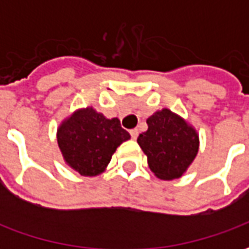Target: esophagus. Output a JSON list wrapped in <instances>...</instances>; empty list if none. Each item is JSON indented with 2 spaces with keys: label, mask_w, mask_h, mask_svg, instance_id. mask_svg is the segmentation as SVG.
<instances>
[{
  "label": "esophagus",
  "mask_w": 249,
  "mask_h": 249,
  "mask_svg": "<svg viewBox=\"0 0 249 249\" xmlns=\"http://www.w3.org/2000/svg\"><path fill=\"white\" fill-rule=\"evenodd\" d=\"M130 136H132V139H137V136H139V130L137 129H132L129 132Z\"/></svg>",
  "instance_id": "1"
}]
</instances>
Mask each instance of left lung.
<instances>
[{
  "instance_id": "8db88e82",
  "label": "left lung",
  "mask_w": 249,
  "mask_h": 249,
  "mask_svg": "<svg viewBox=\"0 0 249 249\" xmlns=\"http://www.w3.org/2000/svg\"><path fill=\"white\" fill-rule=\"evenodd\" d=\"M146 124L148 130L137 137V142L151 171L161 180L178 178L197 155L196 130L169 109L152 114Z\"/></svg>"
}]
</instances>
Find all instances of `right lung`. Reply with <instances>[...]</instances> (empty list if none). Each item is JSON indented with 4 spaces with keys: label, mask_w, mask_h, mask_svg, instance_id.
Listing matches in <instances>:
<instances>
[{
    "label": "right lung",
    "mask_w": 249,
    "mask_h": 249,
    "mask_svg": "<svg viewBox=\"0 0 249 249\" xmlns=\"http://www.w3.org/2000/svg\"><path fill=\"white\" fill-rule=\"evenodd\" d=\"M129 139L119 119H107L93 108L74 112L57 130L65 161L82 176L104 172L117 146Z\"/></svg>",
    "instance_id": "1"
}]
</instances>
